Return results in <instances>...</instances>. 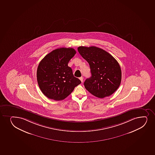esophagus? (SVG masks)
Here are the masks:
<instances>
[{"mask_svg":"<svg viewBox=\"0 0 155 155\" xmlns=\"http://www.w3.org/2000/svg\"><path fill=\"white\" fill-rule=\"evenodd\" d=\"M79 79H80V81L82 82H83V80H84V78H83V77H81L79 78Z\"/></svg>","mask_w":155,"mask_h":155,"instance_id":"34e87169","label":"esophagus"}]
</instances>
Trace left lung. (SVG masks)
<instances>
[{
	"instance_id": "1",
	"label": "left lung",
	"mask_w": 155,
	"mask_h": 155,
	"mask_svg": "<svg viewBox=\"0 0 155 155\" xmlns=\"http://www.w3.org/2000/svg\"><path fill=\"white\" fill-rule=\"evenodd\" d=\"M78 51L90 67L92 76L84 82L85 89L100 98L114 93L120 85L122 79L120 66L114 58L95 46H79Z\"/></svg>"
}]
</instances>
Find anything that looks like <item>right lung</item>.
<instances>
[{"mask_svg":"<svg viewBox=\"0 0 155 155\" xmlns=\"http://www.w3.org/2000/svg\"><path fill=\"white\" fill-rule=\"evenodd\" d=\"M76 51L72 48H60L47 54L37 69V81L42 93L49 99L62 101L81 83L68 66Z\"/></svg>","mask_w":155,"mask_h":155,"instance_id":"right-lung-1","label":"right lung"}]
</instances>
